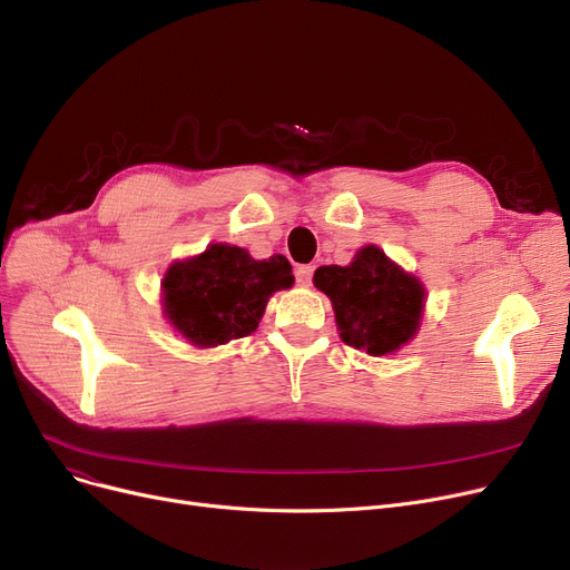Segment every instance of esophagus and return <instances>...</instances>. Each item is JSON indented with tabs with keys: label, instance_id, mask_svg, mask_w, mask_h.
I'll list each match as a JSON object with an SVG mask.
<instances>
[{
	"label": "esophagus",
	"instance_id": "34e87169",
	"mask_svg": "<svg viewBox=\"0 0 570 570\" xmlns=\"http://www.w3.org/2000/svg\"><path fill=\"white\" fill-rule=\"evenodd\" d=\"M314 277V265H297L295 267V279L301 286H309Z\"/></svg>",
	"mask_w": 570,
	"mask_h": 570
}]
</instances>
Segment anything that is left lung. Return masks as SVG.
Listing matches in <instances>:
<instances>
[{
  "label": "left lung",
  "mask_w": 570,
  "mask_h": 570,
  "mask_svg": "<svg viewBox=\"0 0 570 570\" xmlns=\"http://www.w3.org/2000/svg\"><path fill=\"white\" fill-rule=\"evenodd\" d=\"M314 284L333 301L340 337L353 348L385 355L417 331L425 303L421 282L374 245L363 247L346 267H318Z\"/></svg>",
  "instance_id": "obj_1"
}]
</instances>
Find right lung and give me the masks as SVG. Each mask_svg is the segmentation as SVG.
<instances>
[{"label":"right lung","instance_id":"obj_1","mask_svg":"<svg viewBox=\"0 0 570 570\" xmlns=\"http://www.w3.org/2000/svg\"><path fill=\"white\" fill-rule=\"evenodd\" d=\"M293 286L284 256L254 261L245 249L213 245L200 256L173 263L164 279L170 323L196 346H217L252 335L267 297Z\"/></svg>","mask_w":570,"mask_h":570}]
</instances>
